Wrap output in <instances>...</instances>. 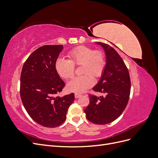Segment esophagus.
I'll return each mask as SVG.
<instances>
[{
    "mask_svg": "<svg viewBox=\"0 0 158 158\" xmlns=\"http://www.w3.org/2000/svg\"><path fill=\"white\" fill-rule=\"evenodd\" d=\"M81 95H81L80 94H78V93H76V94H74V96H75V98H76V99H77V98H80V97L81 96Z\"/></svg>",
    "mask_w": 158,
    "mask_h": 158,
    "instance_id": "esophagus-1",
    "label": "esophagus"
}]
</instances>
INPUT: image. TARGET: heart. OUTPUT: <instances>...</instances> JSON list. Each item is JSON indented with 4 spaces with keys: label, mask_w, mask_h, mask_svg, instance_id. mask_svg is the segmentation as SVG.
Wrapping results in <instances>:
<instances>
[{
    "label": "heart",
    "mask_w": 158,
    "mask_h": 158,
    "mask_svg": "<svg viewBox=\"0 0 158 158\" xmlns=\"http://www.w3.org/2000/svg\"><path fill=\"white\" fill-rule=\"evenodd\" d=\"M69 59L59 58L56 60L55 69L60 76L70 79L74 75V66H80L79 77L73 78L67 84V89L72 92L82 93L94 84V79L102 77L106 66V58L101 50L80 45L68 53Z\"/></svg>",
    "instance_id": "1"
}]
</instances>
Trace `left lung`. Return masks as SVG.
<instances>
[{
    "label": "left lung",
    "instance_id": "left-lung-1",
    "mask_svg": "<svg viewBox=\"0 0 158 158\" xmlns=\"http://www.w3.org/2000/svg\"><path fill=\"white\" fill-rule=\"evenodd\" d=\"M106 54V66L94 92L105 94L89 95V104L84 112L88 120L96 125H106L117 119L125 109L130 97L131 78L121 57L112 47L102 42Z\"/></svg>",
    "mask_w": 158,
    "mask_h": 158
}]
</instances>
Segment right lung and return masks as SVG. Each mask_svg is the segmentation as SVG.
I'll list each match as a JSON object with an SVG mask.
<instances>
[{"instance_id":"1","label":"right lung","mask_w":158,"mask_h":158,"mask_svg":"<svg viewBox=\"0 0 158 158\" xmlns=\"http://www.w3.org/2000/svg\"><path fill=\"white\" fill-rule=\"evenodd\" d=\"M63 45H44L28 56L22 69L20 97L30 117L45 127H56L63 123L74 100L73 93L63 97L60 93L65 83L55 69Z\"/></svg>"}]
</instances>
